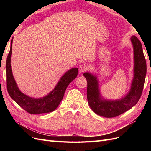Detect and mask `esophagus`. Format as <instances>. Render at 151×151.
Masks as SVG:
<instances>
[{
    "label": "esophagus",
    "instance_id": "obj_1",
    "mask_svg": "<svg viewBox=\"0 0 151 151\" xmlns=\"http://www.w3.org/2000/svg\"><path fill=\"white\" fill-rule=\"evenodd\" d=\"M87 65H86V64H84V63H82V64H81V65H79V68H78V70H79V72L80 73H83V72H84L85 70H87Z\"/></svg>",
    "mask_w": 151,
    "mask_h": 151
}]
</instances>
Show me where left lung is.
I'll use <instances>...</instances> for the list:
<instances>
[{
  "label": "left lung",
  "instance_id": "obj_1",
  "mask_svg": "<svg viewBox=\"0 0 151 151\" xmlns=\"http://www.w3.org/2000/svg\"><path fill=\"white\" fill-rule=\"evenodd\" d=\"M134 47V77L131 89L127 96L120 100H102L96 76L89 73L84 76L87 80V99L89 106L95 114L107 118L117 117L130 110L142 96L147 73L146 60L140 41L135 36L131 37Z\"/></svg>",
  "mask_w": 151,
  "mask_h": 151
}]
</instances>
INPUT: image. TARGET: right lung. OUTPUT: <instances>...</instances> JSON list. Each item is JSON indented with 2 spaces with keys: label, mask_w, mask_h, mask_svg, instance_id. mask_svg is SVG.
Returning <instances> with one entry per match:
<instances>
[{
  "label": "right lung",
  "mask_w": 151,
  "mask_h": 151,
  "mask_svg": "<svg viewBox=\"0 0 151 151\" xmlns=\"http://www.w3.org/2000/svg\"><path fill=\"white\" fill-rule=\"evenodd\" d=\"M12 43L13 38L11 40L10 50L6 63V84L9 96L16 103L30 114H45L53 111L63 99L67 86L77 76L78 68H73L64 74L55 88L45 97L40 99L30 97L20 91L12 75L10 64Z\"/></svg>",
  "instance_id": "1"
}]
</instances>
